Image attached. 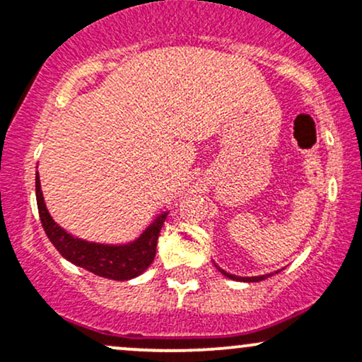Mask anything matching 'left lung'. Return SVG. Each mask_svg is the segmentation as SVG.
Masks as SVG:
<instances>
[{
    "instance_id": "8db88e82",
    "label": "left lung",
    "mask_w": 362,
    "mask_h": 362,
    "mask_svg": "<svg viewBox=\"0 0 362 362\" xmlns=\"http://www.w3.org/2000/svg\"><path fill=\"white\" fill-rule=\"evenodd\" d=\"M218 271L221 272L223 276L230 277V279L243 281V282H259V281H264V279H267V277L272 276V274H265V276H255V277H238V276H233V274H228L226 271H223V269H219V267H218Z\"/></svg>"
}]
</instances>
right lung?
Returning <instances> with one entry per match:
<instances>
[{
    "label": "right lung",
    "mask_w": 362,
    "mask_h": 362,
    "mask_svg": "<svg viewBox=\"0 0 362 362\" xmlns=\"http://www.w3.org/2000/svg\"><path fill=\"white\" fill-rule=\"evenodd\" d=\"M35 195L40 223H42L45 235L56 247V250L66 260L73 262L78 267L97 274L100 277H105V279L127 281L143 274L151 265V262L155 260L158 236H160V230L168 213L158 216L153 224H149L146 230H144V233L136 242L114 247V245L90 243L85 242V240H78L69 233H66L61 226H57L52 221L51 214H49L47 207L44 204L39 172H37L35 177Z\"/></svg>",
    "instance_id": "obj_1"
}]
</instances>
